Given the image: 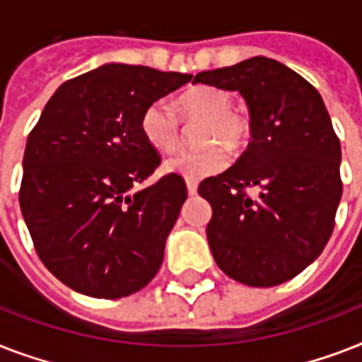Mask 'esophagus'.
Wrapping results in <instances>:
<instances>
[{
	"label": "esophagus",
	"instance_id": "esophagus-1",
	"mask_svg": "<svg viewBox=\"0 0 362 362\" xmlns=\"http://www.w3.org/2000/svg\"><path fill=\"white\" fill-rule=\"evenodd\" d=\"M186 186H187V193H189V195H195V193H197V182L195 180H187Z\"/></svg>",
	"mask_w": 362,
	"mask_h": 362
}]
</instances>
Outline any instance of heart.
<instances>
[{
  "mask_svg": "<svg viewBox=\"0 0 362 362\" xmlns=\"http://www.w3.org/2000/svg\"><path fill=\"white\" fill-rule=\"evenodd\" d=\"M184 122H203L201 142L209 146L201 150H184L170 156L163 169L187 180H201L216 175L229 165V150L221 144L238 148L250 136L246 116L233 110L231 93L214 86H199L182 93L176 101ZM141 131L148 144L159 152H170L180 144L182 131L178 116L163 101H153L141 116Z\"/></svg>",
  "mask_w": 362,
  "mask_h": 362,
  "instance_id": "heart-1",
  "label": "heart"
}]
</instances>
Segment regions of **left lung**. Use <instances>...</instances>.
Segmentation results:
<instances>
[{
    "label": "left lung",
    "instance_id": "left-lung-1",
    "mask_svg": "<svg viewBox=\"0 0 362 362\" xmlns=\"http://www.w3.org/2000/svg\"><path fill=\"white\" fill-rule=\"evenodd\" d=\"M193 84L240 93L252 129L237 163L199 186L212 206L210 252L233 280L280 286L320 257L334 229L342 152L331 116L308 81L264 56L203 71Z\"/></svg>",
    "mask_w": 362,
    "mask_h": 362
}]
</instances>
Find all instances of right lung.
<instances>
[{"label": "right lung", "instance_id": "1", "mask_svg": "<svg viewBox=\"0 0 362 362\" xmlns=\"http://www.w3.org/2000/svg\"><path fill=\"white\" fill-rule=\"evenodd\" d=\"M142 65L105 64L64 82L28 136L20 210L42 264L95 298L141 291L163 263L187 197L141 131L148 105L192 81Z\"/></svg>", "mask_w": 362, "mask_h": 362}]
</instances>
